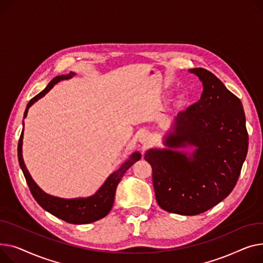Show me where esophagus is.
Segmentation results:
<instances>
[{"label":"esophagus","mask_w":263,"mask_h":263,"mask_svg":"<svg viewBox=\"0 0 263 263\" xmlns=\"http://www.w3.org/2000/svg\"><path fill=\"white\" fill-rule=\"evenodd\" d=\"M151 136H149V134H147V133H143V134H141V136H140V142L144 145V146H147L149 143H151Z\"/></svg>","instance_id":"esophagus-1"}]
</instances>
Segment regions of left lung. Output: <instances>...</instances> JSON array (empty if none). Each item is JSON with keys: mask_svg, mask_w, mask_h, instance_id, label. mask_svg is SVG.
I'll return each instance as SVG.
<instances>
[{"mask_svg": "<svg viewBox=\"0 0 263 263\" xmlns=\"http://www.w3.org/2000/svg\"><path fill=\"white\" fill-rule=\"evenodd\" d=\"M203 83L200 99L180 111L165 145H193L186 153L153 148L144 159L151 164L155 196L160 208L196 215L218 205L234 190L249 148L243 106L210 71L190 69Z\"/></svg>", "mask_w": 263, "mask_h": 263, "instance_id": "8db88e82", "label": "left lung"}]
</instances>
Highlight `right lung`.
<instances>
[{
	"label": "right lung",
	"instance_id": "1",
	"mask_svg": "<svg viewBox=\"0 0 263 263\" xmlns=\"http://www.w3.org/2000/svg\"><path fill=\"white\" fill-rule=\"evenodd\" d=\"M73 75L74 73L70 72V74L68 75H60L53 79L40 93H38L36 97H34L28 102L24 112V118L26 117L28 108L32 106V104H34L36 101L42 98L45 93H48L56 83L60 81L69 80ZM22 139L23 130L21 133L18 143V159L24 177L26 179V182L28 184L30 193H32V195L36 199V202L44 210L49 211L51 214L55 215V217L71 224H88L106 217L108 212L112 208L116 189L122 176L124 175V173L137 160L141 158V155L139 153L133 154V155L120 166L118 171H116L107 178L102 188L93 196H90L88 198L64 199L44 193L35 183L33 178L30 177L22 158Z\"/></svg>",
	"mask_w": 263,
	"mask_h": 263
}]
</instances>
